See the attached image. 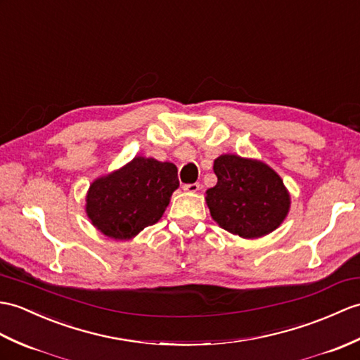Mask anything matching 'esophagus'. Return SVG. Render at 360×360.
Returning a JSON list of instances; mask_svg holds the SVG:
<instances>
[{
    "label": "esophagus",
    "mask_w": 360,
    "mask_h": 360,
    "mask_svg": "<svg viewBox=\"0 0 360 360\" xmlns=\"http://www.w3.org/2000/svg\"><path fill=\"white\" fill-rule=\"evenodd\" d=\"M182 188L188 191V193H196V191L200 188V186L198 182H193V184H186V186H184Z\"/></svg>",
    "instance_id": "34e87169"
}]
</instances>
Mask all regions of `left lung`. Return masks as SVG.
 <instances>
[{
    "label": "left lung",
    "mask_w": 360,
    "mask_h": 360,
    "mask_svg": "<svg viewBox=\"0 0 360 360\" xmlns=\"http://www.w3.org/2000/svg\"><path fill=\"white\" fill-rule=\"evenodd\" d=\"M213 170L218 184L207 190V205L219 227L240 238H261L278 229L290 208L279 174L259 161L222 155Z\"/></svg>",
    "instance_id": "left-lung-1"
}]
</instances>
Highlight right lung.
Here are the masks:
<instances>
[{
	"label": "right lung",
	"mask_w": 360,
	"mask_h": 360,
	"mask_svg": "<svg viewBox=\"0 0 360 360\" xmlns=\"http://www.w3.org/2000/svg\"><path fill=\"white\" fill-rule=\"evenodd\" d=\"M178 186L176 165L136 156L121 170L91 184L86 212L105 236L131 239L161 219Z\"/></svg>",
	"instance_id": "add662e5"
}]
</instances>
